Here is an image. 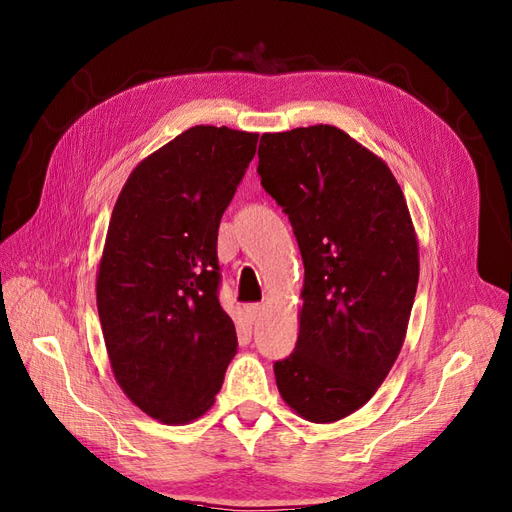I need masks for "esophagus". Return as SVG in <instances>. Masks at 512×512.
<instances>
[{
  "label": "esophagus",
  "mask_w": 512,
  "mask_h": 512,
  "mask_svg": "<svg viewBox=\"0 0 512 512\" xmlns=\"http://www.w3.org/2000/svg\"><path fill=\"white\" fill-rule=\"evenodd\" d=\"M264 305L261 303H255V305H248V316H251V320L255 322V320H259L261 318V313H264Z\"/></svg>",
  "instance_id": "1"
}]
</instances>
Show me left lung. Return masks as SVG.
Returning a JSON list of instances; mask_svg holds the SVG:
<instances>
[{
    "label": "left lung",
    "mask_w": 512,
    "mask_h": 512,
    "mask_svg": "<svg viewBox=\"0 0 512 512\" xmlns=\"http://www.w3.org/2000/svg\"><path fill=\"white\" fill-rule=\"evenodd\" d=\"M261 186L290 216L305 283L298 342L274 363L281 398L307 422L359 411L396 363L419 279L404 192L383 157L335 125L259 140Z\"/></svg>",
    "instance_id": "left-lung-1"
}]
</instances>
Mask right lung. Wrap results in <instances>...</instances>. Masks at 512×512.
<instances>
[{
	"label": "right lung",
	"instance_id": "1",
	"mask_svg": "<svg viewBox=\"0 0 512 512\" xmlns=\"http://www.w3.org/2000/svg\"><path fill=\"white\" fill-rule=\"evenodd\" d=\"M259 134L194 125L131 170L97 268V309L116 383L168 426L212 409L238 352L218 303V225Z\"/></svg>",
	"mask_w": 512,
	"mask_h": 512
}]
</instances>
